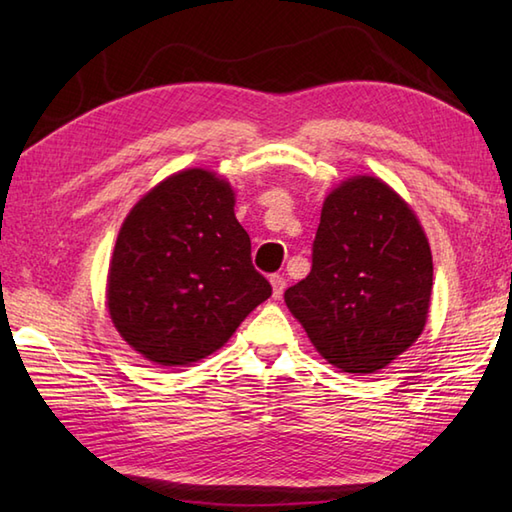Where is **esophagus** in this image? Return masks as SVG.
Wrapping results in <instances>:
<instances>
[{
  "mask_svg": "<svg viewBox=\"0 0 512 512\" xmlns=\"http://www.w3.org/2000/svg\"><path fill=\"white\" fill-rule=\"evenodd\" d=\"M270 286H273V297L281 299V295H284V290H286V279L281 275H273L270 277Z\"/></svg>",
  "mask_w": 512,
  "mask_h": 512,
  "instance_id": "esophagus-1",
  "label": "esophagus"
}]
</instances>
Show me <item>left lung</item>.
<instances>
[{
	"mask_svg": "<svg viewBox=\"0 0 512 512\" xmlns=\"http://www.w3.org/2000/svg\"><path fill=\"white\" fill-rule=\"evenodd\" d=\"M431 286V248L416 213L380 178L354 176L325 198L310 275L284 299L325 361L361 376L416 343Z\"/></svg>",
	"mask_w": 512,
	"mask_h": 512,
	"instance_id": "left-lung-1",
	"label": "left lung"
}]
</instances>
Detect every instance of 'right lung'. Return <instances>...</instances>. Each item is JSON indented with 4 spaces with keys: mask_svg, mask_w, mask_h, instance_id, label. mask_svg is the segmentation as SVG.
I'll return each instance as SVG.
<instances>
[{
    "mask_svg": "<svg viewBox=\"0 0 512 512\" xmlns=\"http://www.w3.org/2000/svg\"><path fill=\"white\" fill-rule=\"evenodd\" d=\"M233 206L224 178L184 169L156 184L125 217L107 273V310L147 361L198 363L273 295L253 266L250 237Z\"/></svg>",
    "mask_w": 512,
    "mask_h": 512,
    "instance_id": "1",
    "label": "right lung"
}]
</instances>
